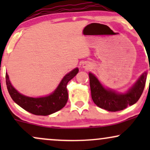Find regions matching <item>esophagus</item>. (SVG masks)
I'll return each instance as SVG.
<instances>
[{
    "label": "esophagus",
    "instance_id": "esophagus-1",
    "mask_svg": "<svg viewBox=\"0 0 150 150\" xmlns=\"http://www.w3.org/2000/svg\"><path fill=\"white\" fill-rule=\"evenodd\" d=\"M82 67H83L84 68H86V69H88V68H90V65L89 64V63H83V65H82Z\"/></svg>",
    "mask_w": 150,
    "mask_h": 150
}]
</instances>
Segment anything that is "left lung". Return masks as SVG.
I'll use <instances>...</instances> for the list:
<instances>
[{
	"label": "left lung",
	"mask_w": 150,
	"mask_h": 150,
	"mask_svg": "<svg viewBox=\"0 0 150 150\" xmlns=\"http://www.w3.org/2000/svg\"><path fill=\"white\" fill-rule=\"evenodd\" d=\"M147 75V72H144L126 92L120 93L113 89L106 88L94 74L89 73V84L92 100L97 106L108 111L114 112L123 110L127 106L135 104L140 99L145 86Z\"/></svg>",
	"instance_id": "left-lung-1"
}]
</instances>
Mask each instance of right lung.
I'll list each match as a JSON object with an SVG mask.
<instances>
[{"label":"right lung","instance_id":"right-lung-1","mask_svg":"<svg viewBox=\"0 0 150 150\" xmlns=\"http://www.w3.org/2000/svg\"><path fill=\"white\" fill-rule=\"evenodd\" d=\"M78 72V68H76L67 73L56 89L45 97H30L22 94L12 85L8 73L6 75L7 88L13 100L23 109L34 115L48 116L59 111L65 106L68 99L67 84Z\"/></svg>","mask_w":150,"mask_h":150}]
</instances>
